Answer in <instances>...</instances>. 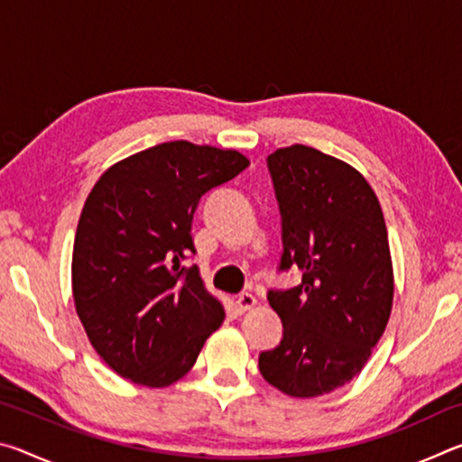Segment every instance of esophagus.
Wrapping results in <instances>:
<instances>
[{
	"mask_svg": "<svg viewBox=\"0 0 462 462\" xmlns=\"http://www.w3.org/2000/svg\"><path fill=\"white\" fill-rule=\"evenodd\" d=\"M254 303H256V300H254L253 293L242 291V293L236 295V308H238L240 311H246V310H250V308H254Z\"/></svg>",
	"mask_w": 462,
	"mask_h": 462,
	"instance_id": "obj_1",
	"label": "esophagus"
}]
</instances>
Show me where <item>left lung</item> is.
<instances>
[{
    "instance_id": "8db88e82",
    "label": "left lung",
    "mask_w": 462,
    "mask_h": 462,
    "mask_svg": "<svg viewBox=\"0 0 462 462\" xmlns=\"http://www.w3.org/2000/svg\"><path fill=\"white\" fill-rule=\"evenodd\" d=\"M281 214L279 273L301 283L269 289L283 338L259 371L293 397L330 393L361 373L393 301V269L379 199L346 162L295 144L267 156Z\"/></svg>"
}]
</instances>
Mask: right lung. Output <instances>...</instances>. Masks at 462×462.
<instances>
[{
    "label": "right lung",
    "instance_id": "add662e5",
    "mask_svg": "<svg viewBox=\"0 0 462 462\" xmlns=\"http://www.w3.org/2000/svg\"><path fill=\"white\" fill-rule=\"evenodd\" d=\"M248 167L236 151L162 143L109 167L73 246V297L91 346L138 385L165 387L198 361L224 319L203 289L191 222L201 198Z\"/></svg>",
    "mask_w": 462,
    "mask_h": 462
}]
</instances>
